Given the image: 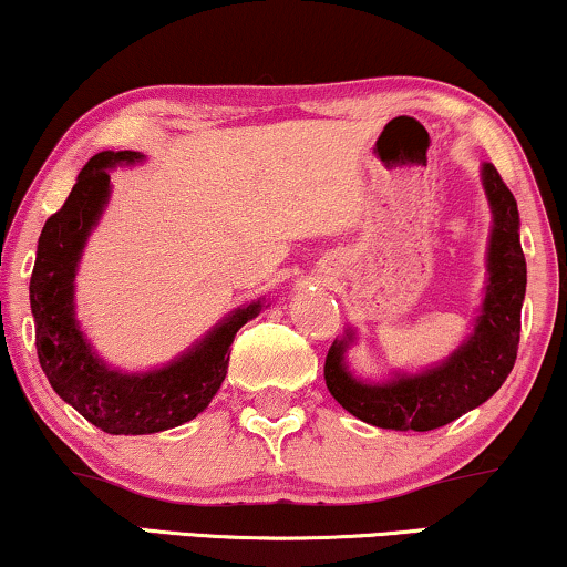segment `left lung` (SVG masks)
<instances>
[{
  "instance_id": "1",
  "label": "left lung",
  "mask_w": 567,
  "mask_h": 567,
  "mask_svg": "<svg viewBox=\"0 0 567 567\" xmlns=\"http://www.w3.org/2000/svg\"><path fill=\"white\" fill-rule=\"evenodd\" d=\"M481 182L491 207L483 300L473 329L450 357L419 372L393 370L385 380L357 378L349 349L357 331L333 339L326 357V385L352 416L378 429L432 432L477 409L504 385L514 370L526 292V259L519 241V207L496 166L481 164Z\"/></svg>"
}]
</instances>
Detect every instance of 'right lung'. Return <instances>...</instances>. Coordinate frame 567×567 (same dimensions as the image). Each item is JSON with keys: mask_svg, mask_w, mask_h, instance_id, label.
Segmentation results:
<instances>
[{"mask_svg": "<svg viewBox=\"0 0 567 567\" xmlns=\"http://www.w3.org/2000/svg\"><path fill=\"white\" fill-rule=\"evenodd\" d=\"M143 162L141 151H102L84 164L66 203L45 220L30 277L35 347L45 378L61 401L107 434H156L203 413L226 380L236 331L269 306L259 298L234 308L162 367L127 372L102 360L76 321L79 261L110 203V172Z\"/></svg>", "mask_w": 567, "mask_h": 567, "instance_id": "1", "label": "right lung"}]
</instances>
